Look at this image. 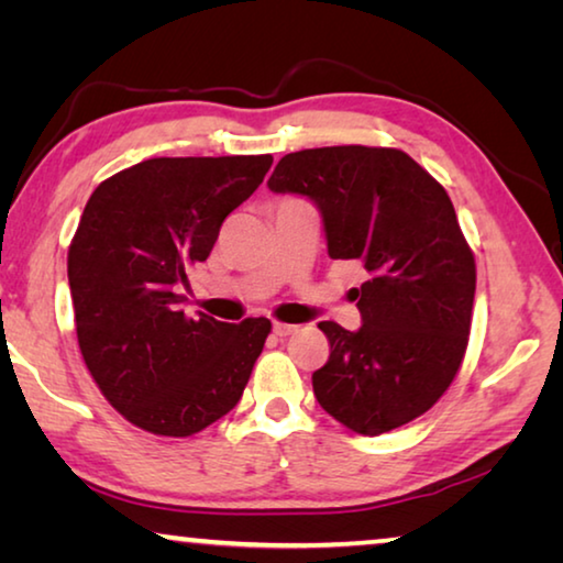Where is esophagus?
I'll use <instances>...</instances> for the list:
<instances>
[{
  "mask_svg": "<svg viewBox=\"0 0 563 563\" xmlns=\"http://www.w3.org/2000/svg\"><path fill=\"white\" fill-rule=\"evenodd\" d=\"M295 330H298V325H290V322H273V332L280 338L290 335V332H295Z\"/></svg>",
  "mask_w": 563,
  "mask_h": 563,
  "instance_id": "obj_1",
  "label": "esophagus"
}]
</instances>
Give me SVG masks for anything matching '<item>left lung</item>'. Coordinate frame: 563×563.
<instances>
[{
    "label": "left lung",
    "mask_w": 563,
    "mask_h": 563,
    "mask_svg": "<svg viewBox=\"0 0 563 563\" xmlns=\"http://www.w3.org/2000/svg\"><path fill=\"white\" fill-rule=\"evenodd\" d=\"M273 194L310 198L328 253L362 261L360 330L320 322L330 357L312 393L352 432L377 437L424 415L452 385L470 342L474 255L446 190L397 148L325 146L283 156Z\"/></svg>",
    "instance_id": "obj_1"
}]
</instances>
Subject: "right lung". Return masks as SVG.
Listing matches in <instances>:
<instances>
[{
	"mask_svg": "<svg viewBox=\"0 0 563 563\" xmlns=\"http://www.w3.org/2000/svg\"><path fill=\"white\" fill-rule=\"evenodd\" d=\"M263 156L148 158L93 190L69 245L76 338L93 383L141 430L190 437L238 405L271 332L186 318L188 268L263 184Z\"/></svg>",
	"mask_w": 563,
	"mask_h": 563,
	"instance_id": "1",
	"label": "right lung"
}]
</instances>
